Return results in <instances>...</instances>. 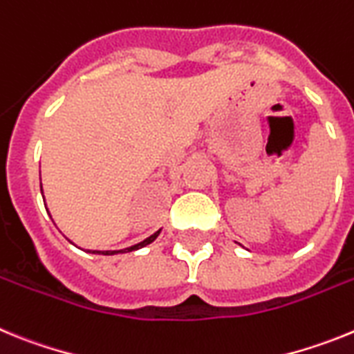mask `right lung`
Listing matches in <instances>:
<instances>
[{"label":"right lung","instance_id":"obj_1","mask_svg":"<svg viewBox=\"0 0 354 354\" xmlns=\"http://www.w3.org/2000/svg\"><path fill=\"white\" fill-rule=\"evenodd\" d=\"M159 232H161V230H158V232H156V234H152V236H150V237H147L145 241H142V243H138V245L131 246V248H126V250H118V252H92V253H101V255H115V253H126V252H133V250H138V248H143V246L150 245V243H152V241H154L156 237L159 236Z\"/></svg>","mask_w":354,"mask_h":354}]
</instances>
